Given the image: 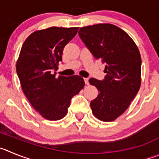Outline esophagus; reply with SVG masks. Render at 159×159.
I'll return each mask as SVG.
<instances>
[{"label":"esophagus","mask_w":159,"mask_h":159,"mask_svg":"<svg viewBox=\"0 0 159 159\" xmlns=\"http://www.w3.org/2000/svg\"><path fill=\"white\" fill-rule=\"evenodd\" d=\"M84 83H85V84H87V85L89 84V78H84Z\"/></svg>","instance_id":"esophagus-1"}]
</instances>
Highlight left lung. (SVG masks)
<instances>
[{
	"label": "left lung",
	"mask_w": 159,
	"mask_h": 159,
	"mask_svg": "<svg viewBox=\"0 0 159 159\" xmlns=\"http://www.w3.org/2000/svg\"><path fill=\"white\" fill-rule=\"evenodd\" d=\"M78 34L95 59L105 64L106 75L102 81L89 79L99 91L90 103L92 111L101 121H114L126 111L140 89V52L127 33L115 25L81 27Z\"/></svg>",
	"instance_id": "8db88e82"
}]
</instances>
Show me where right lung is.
<instances>
[{"instance_id":"obj_1","label":"right lung","mask_w":159,"mask_h":159,"mask_svg":"<svg viewBox=\"0 0 159 159\" xmlns=\"http://www.w3.org/2000/svg\"><path fill=\"white\" fill-rule=\"evenodd\" d=\"M78 27H50L35 31L22 46L16 72L33 107L44 118L56 121L67 113L72 97L84 86L81 77H56L65 45Z\"/></svg>"}]
</instances>
